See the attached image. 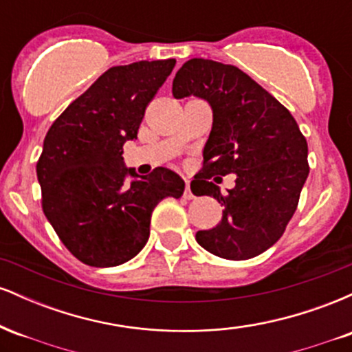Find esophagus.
Wrapping results in <instances>:
<instances>
[{"mask_svg": "<svg viewBox=\"0 0 352 352\" xmlns=\"http://www.w3.org/2000/svg\"><path fill=\"white\" fill-rule=\"evenodd\" d=\"M184 197H185V199H188V200L193 199V193H192V190H190V180L188 179H185V193H184Z\"/></svg>", "mask_w": 352, "mask_h": 352, "instance_id": "34e87169", "label": "esophagus"}]
</instances>
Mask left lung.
I'll return each instance as SVG.
<instances>
[{
    "label": "left lung",
    "instance_id": "1",
    "mask_svg": "<svg viewBox=\"0 0 352 352\" xmlns=\"http://www.w3.org/2000/svg\"><path fill=\"white\" fill-rule=\"evenodd\" d=\"M172 94L197 96L213 111L204 167L190 188L213 195L225 208L215 228L197 232V241L225 260L266 252L285 233L309 173L308 144L296 120L248 74L217 60H187L177 71ZM228 173L237 175L236 187L223 196L209 179Z\"/></svg>",
    "mask_w": 352,
    "mask_h": 352
}]
</instances>
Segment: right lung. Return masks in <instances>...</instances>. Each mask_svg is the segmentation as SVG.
Instances as JSON below:
<instances>
[{
	"label": "right lung",
	"mask_w": 352,
	"mask_h": 352,
	"mask_svg": "<svg viewBox=\"0 0 352 352\" xmlns=\"http://www.w3.org/2000/svg\"><path fill=\"white\" fill-rule=\"evenodd\" d=\"M175 59L114 66L72 100L44 137L36 172L43 212L64 246L89 266L132 260L151 235L153 208L180 199L185 182L157 167L139 177L122 147L137 139L145 107L170 76ZM131 175L134 181L124 184Z\"/></svg>",
	"instance_id": "obj_1"
}]
</instances>
